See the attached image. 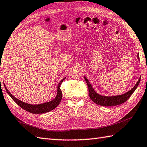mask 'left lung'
Returning a JSON list of instances; mask_svg holds the SVG:
<instances>
[{"label":"left lung","instance_id":"8db88e82","mask_svg":"<svg viewBox=\"0 0 147 147\" xmlns=\"http://www.w3.org/2000/svg\"><path fill=\"white\" fill-rule=\"evenodd\" d=\"M137 58L138 59H140L138 53L137 54ZM84 78L87 83L88 89H89V96L91 99V100L93 101L94 103H96L97 105L104 106V107H112V106H117V105L123 103L125 101H127L129 98V97L131 96V94L134 93V92L135 91L136 88L138 87L141 79V78L140 77L139 80H138L137 83H136L134 87L129 91H128V92H127V93L120 94V95H117V96H103V95H101L100 94L97 93L94 90L93 87H92L89 80H88L85 76H84Z\"/></svg>","mask_w":147,"mask_h":147}]
</instances>
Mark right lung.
Returning a JSON list of instances; mask_svg holds the SVG:
<instances>
[{"instance_id": "add662e5", "label": "right lung", "mask_w": 147, "mask_h": 147, "mask_svg": "<svg viewBox=\"0 0 147 147\" xmlns=\"http://www.w3.org/2000/svg\"><path fill=\"white\" fill-rule=\"evenodd\" d=\"M65 79L66 77L64 78L63 79L59 82V84H58L57 88V94L56 98H54V100L51 101L46 102V103H43L38 105H30L24 103V102L18 100V98L13 96V95L10 93L9 90L7 89L5 85L4 86L7 93H8L9 96L12 98V100L14 101L20 107H21L24 110H25L27 111H29L33 114H42L54 110V109L56 108L60 103L61 99H62V91L60 90V86L61 83H62V82Z\"/></svg>"}]
</instances>
